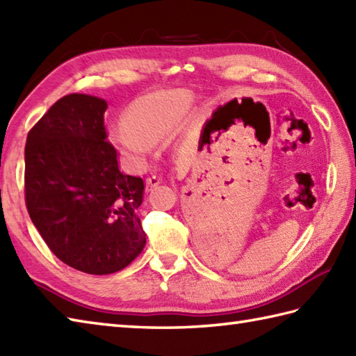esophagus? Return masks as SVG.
Segmentation results:
<instances>
[{"instance_id": "1", "label": "esophagus", "mask_w": 356, "mask_h": 356, "mask_svg": "<svg viewBox=\"0 0 356 356\" xmlns=\"http://www.w3.org/2000/svg\"><path fill=\"white\" fill-rule=\"evenodd\" d=\"M160 184H162V177H159V176L148 177V179H146V191H152Z\"/></svg>"}]
</instances>
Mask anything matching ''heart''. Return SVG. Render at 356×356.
Listing matches in <instances>:
<instances>
[{
	"label": "heart",
	"mask_w": 356,
	"mask_h": 356,
	"mask_svg": "<svg viewBox=\"0 0 356 356\" xmlns=\"http://www.w3.org/2000/svg\"><path fill=\"white\" fill-rule=\"evenodd\" d=\"M193 100L194 95L184 89L138 97L129 104L124 122L117 124L111 137L131 163L140 165L154 148V140L171 134L182 124Z\"/></svg>",
	"instance_id": "heart-1"
}]
</instances>
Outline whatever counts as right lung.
<instances>
[{"label":"right lung","mask_w":356,"mask_h":356,"mask_svg":"<svg viewBox=\"0 0 356 356\" xmlns=\"http://www.w3.org/2000/svg\"><path fill=\"white\" fill-rule=\"evenodd\" d=\"M106 108L99 97L65 95L29 131L24 148L33 225L60 261L89 275L128 267L146 243L137 214L143 180L118 170Z\"/></svg>","instance_id":"add662e5"}]
</instances>
